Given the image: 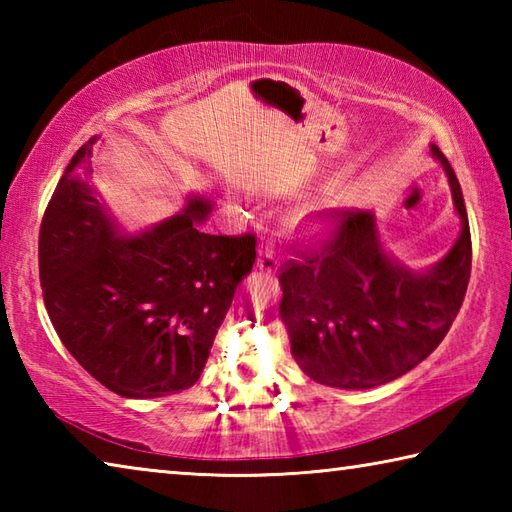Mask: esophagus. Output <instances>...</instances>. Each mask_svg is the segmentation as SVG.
I'll use <instances>...</instances> for the list:
<instances>
[{
    "label": "esophagus",
    "mask_w": 512,
    "mask_h": 512,
    "mask_svg": "<svg viewBox=\"0 0 512 512\" xmlns=\"http://www.w3.org/2000/svg\"><path fill=\"white\" fill-rule=\"evenodd\" d=\"M257 266H259V271L266 275L277 273V268H280V257L275 255V248L271 244H266V246H262V250H259Z\"/></svg>",
    "instance_id": "34e87169"
}]
</instances>
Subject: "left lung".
<instances>
[{
	"instance_id": "obj_1",
	"label": "left lung",
	"mask_w": 512,
	"mask_h": 512,
	"mask_svg": "<svg viewBox=\"0 0 512 512\" xmlns=\"http://www.w3.org/2000/svg\"><path fill=\"white\" fill-rule=\"evenodd\" d=\"M447 173L461 235L429 271L415 273L381 248L370 212H329L332 232L282 266L280 316L305 375L332 388H375L438 348L463 305L472 271L470 223L452 164Z\"/></svg>"
}]
</instances>
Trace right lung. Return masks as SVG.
Returning a JSON list of instances; mask_svg holds the SVG:
<instances>
[{"label": "right lung", "mask_w": 512, "mask_h": 512, "mask_svg": "<svg viewBox=\"0 0 512 512\" xmlns=\"http://www.w3.org/2000/svg\"><path fill=\"white\" fill-rule=\"evenodd\" d=\"M85 142L42 216V298L69 354L121 397L149 400L194 386L214 336L253 271L255 235H207L212 205L189 198L183 214L135 237L119 228L92 187Z\"/></svg>", "instance_id": "obj_1"}]
</instances>
